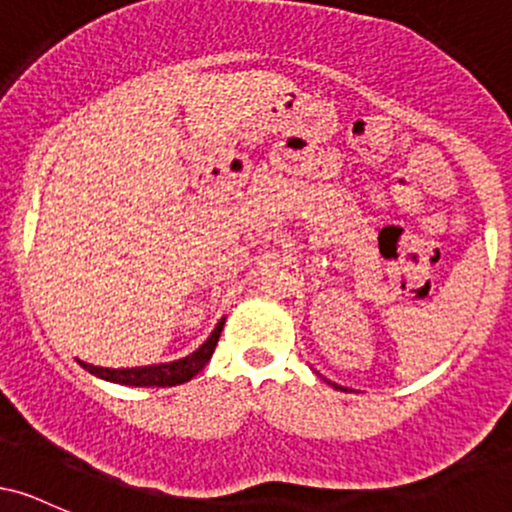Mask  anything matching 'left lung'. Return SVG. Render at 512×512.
<instances>
[{
    "label": "left lung",
    "mask_w": 512,
    "mask_h": 512,
    "mask_svg": "<svg viewBox=\"0 0 512 512\" xmlns=\"http://www.w3.org/2000/svg\"><path fill=\"white\" fill-rule=\"evenodd\" d=\"M332 385H334V387H337V390H344V387H339L337 383H332Z\"/></svg>",
    "instance_id": "obj_1"
}]
</instances>
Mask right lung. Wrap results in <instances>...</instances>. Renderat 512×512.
<instances>
[{
  "instance_id": "right-lung-1",
  "label": "right lung",
  "mask_w": 512,
  "mask_h": 512,
  "mask_svg": "<svg viewBox=\"0 0 512 512\" xmlns=\"http://www.w3.org/2000/svg\"><path fill=\"white\" fill-rule=\"evenodd\" d=\"M223 330V320L216 325V330L211 332V337L204 342L195 354L180 358L173 363H161V366H144V368H101L91 366V363L79 361L88 373L98 375V378L110 380V383L120 385H134V387H170V385H182L187 380H192L195 375L209 363L211 354H214L216 344H219Z\"/></svg>"
}]
</instances>
